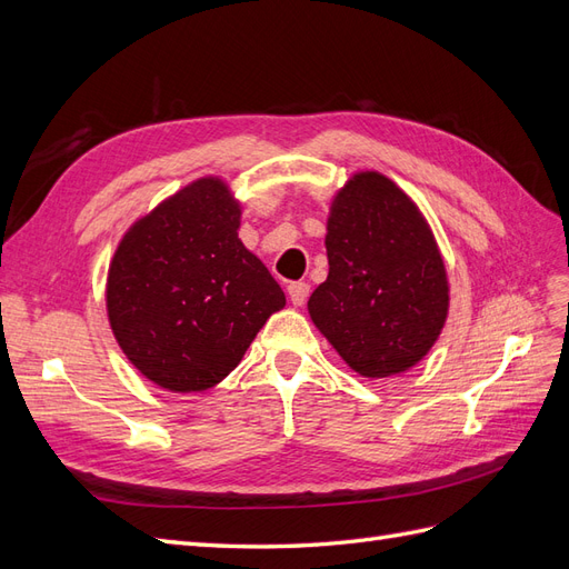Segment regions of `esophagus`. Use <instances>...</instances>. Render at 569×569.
<instances>
[{
  "label": "esophagus",
  "instance_id": "34e87169",
  "mask_svg": "<svg viewBox=\"0 0 569 569\" xmlns=\"http://www.w3.org/2000/svg\"><path fill=\"white\" fill-rule=\"evenodd\" d=\"M287 291H289V301H291V303H295V306H303L306 299H308V295H311V284H308V282H291V284L287 287Z\"/></svg>",
  "mask_w": 569,
  "mask_h": 569
}]
</instances>
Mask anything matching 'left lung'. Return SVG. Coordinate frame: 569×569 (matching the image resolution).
Segmentation results:
<instances>
[{
  "instance_id": "1",
  "label": "left lung",
  "mask_w": 569,
  "mask_h": 569,
  "mask_svg": "<svg viewBox=\"0 0 569 569\" xmlns=\"http://www.w3.org/2000/svg\"><path fill=\"white\" fill-rule=\"evenodd\" d=\"M327 280L308 299L318 330L363 377L412 368L449 313V282L418 206L380 173H358L327 220Z\"/></svg>"
}]
</instances>
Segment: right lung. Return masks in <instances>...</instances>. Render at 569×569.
Returning <instances> with one entry per match:
<instances>
[{"label": "right lung", "instance_id": "right-lung-1", "mask_svg": "<svg viewBox=\"0 0 569 569\" xmlns=\"http://www.w3.org/2000/svg\"><path fill=\"white\" fill-rule=\"evenodd\" d=\"M239 203L203 178L134 222L109 268L111 330L130 363L170 391L228 377L284 291L237 237Z\"/></svg>", "mask_w": 569, "mask_h": 569}]
</instances>
